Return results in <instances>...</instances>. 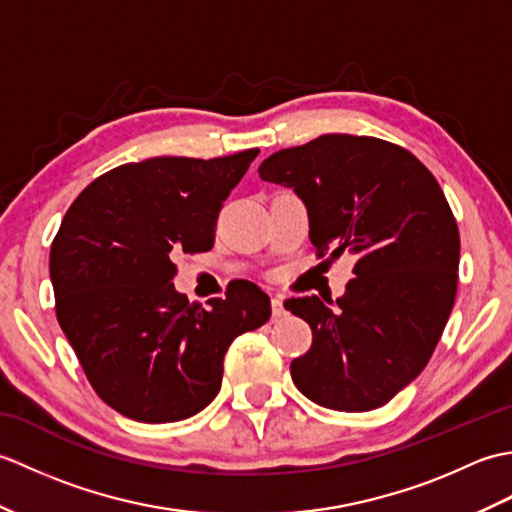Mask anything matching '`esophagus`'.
Segmentation results:
<instances>
[{"instance_id": "esophagus-1", "label": "esophagus", "mask_w": 512, "mask_h": 512, "mask_svg": "<svg viewBox=\"0 0 512 512\" xmlns=\"http://www.w3.org/2000/svg\"><path fill=\"white\" fill-rule=\"evenodd\" d=\"M270 306H273V319H281L286 314V306H284V297L275 295L273 301H270Z\"/></svg>"}]
</instances>
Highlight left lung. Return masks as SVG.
Wrapping results in <instances>:
<instances>
[{"mask_svg":"<svg viewBox=\"0 0 512 512\" xmlns=\"http://www.w3.org/2000/svg\"><path fill=\"white\" fill-rule=\"evenodd\" d=\"M259 178L306 202L319 257H356L334 308L317 295L284 303L312 330L292 380L321 407H383L429 363L458 292L460 233L438 180L411 151L350 134L281 149Z\"/></svg>","mask_w":512,"mask_h":512,"instance_id":"left-lung-1","label":"left lung"}]
</instances>
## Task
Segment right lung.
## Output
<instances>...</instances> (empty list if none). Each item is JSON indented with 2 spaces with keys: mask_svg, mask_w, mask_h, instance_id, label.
<instances>
[{
  "mask_svg": "<svg viewBox=\"0 0 512 512\" xmlns=\"http://www.w3.org/2000/svg\"><path fill=\"white\" fill-rule=\"evenodd\" d=\"M257 154L127 162L65 213L50 250L57 319L96 394L123 416H195L220 391L228 345L270 319L253 281L228 284L209 308L173 288L171 253L213 248L222 204Z\"/></svg>",
  "mask_w": 512,
  "mask_h": 512,
  "instance_id": "right-lung-1",
  "label": "right lung"
}]
</instances>
